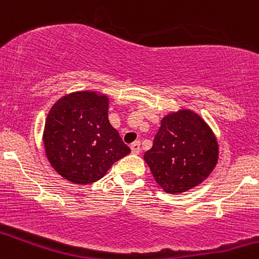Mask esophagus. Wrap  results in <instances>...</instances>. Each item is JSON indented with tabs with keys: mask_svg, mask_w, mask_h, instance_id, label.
<instances>
[{
	"mask_svg": "<svg viewBox=\"0 0 259 259\" xmlns=\"http://www.w3.org/2000/svg\"><path fill=\"white\" fill-rule=\"evenodd\" d=\"M130 148H132L133 154H139L140 153V142H134L132 145H130Z\"/></svg>",
	"mask_w": 259,
	"mask_h": 259,
	"instance_id": "1",
	"label": "esophagus"
}]
</instances>
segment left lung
Returning <instances> with one entry per match:
<instances>
[{
  "mask_svg": "<svg viewBox=\"0 0 259 259\" xmlns=\"http://www.w3.org/2000/svg\"><path fill=\"white\" fill-rule=\"evenodd\" d=\"M218 154L217 138L206 122L190 110H181L163 117L144 160L165 192L180 193L207 178Z\"/></svg>",
  "mask_w": 259,
  "mask_h": 259,
  "instance_id": "obj_1",
  "label": "left lung"
}]
</instances>
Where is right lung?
Returning <instances> with one entry per match:
<instances>
[{
	"instance_id": "obj_1",
	"label": "right lung",
	"mask_w": 259,
	"mask_h": 259,
	"mask_svg": "<svg viewBox=\"0 0 259 259\" xmlns=\"http://www.w3.org/2000/svg\"><path fill=\"white\" fill-rule=\"evenodd\" d=\"M109 99L96 92H76L54 104L44 127L48 160L62 177L89 185L104 177L130 153L107 116Z\"/></svg>"
}]
</instances>
